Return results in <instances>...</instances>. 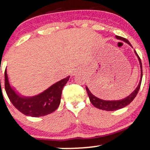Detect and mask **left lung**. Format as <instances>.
Returning a JSON list of instances; mask_svg holds the SVG:
<instances>
[{
  "label": "left lung",
  "instance_id": "8db88e82",
  "mask_svg": "<svg viewBox=\"0 0 150 150\" xmlns=\"http://www.w3.org/2000/svg\"><path fill=\"white\" fill-rule=\"evenodd\" d=\"M116 37L118 39H120V40L124 41L125 42L128 43V44L131 45L130 44V42H128V39H125V38L119 37V36H116ZM136 55H137V58H138L139 62H140V68H141V78L140 80V82H139V85L137 86V87L135 89L133 92L131 94L127 97L125 99H122V100H118V101H105L102 100V99H99V98L96 97L95 96L93 95L92 93L89 90V89L87 88V87H86V90H87V94H88L89 100H90L91 103L94 105V106H95L96 108H99V109L101 110H105V111H116V110L120 109V108H122L125 106H128V105L130 104V102H132L133 101V99H135L136 95L138 93L139 89H140V85H141V82H142V63H141V60L139 56L137 55V53L135 52Z\"/></svg>",
  "mask_w": 150,
  "mask_h": 150
}]
</instances>
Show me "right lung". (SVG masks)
Masks as SVG:
<instances>
[{"label": "right lung", "mask_w": 150, "mask_h": 150, "mask_svg": "<svg viewBox=\"0 0 150 150\" xmlns=\"http://www.w3.org/2000/svg\"><path fill=\"white\" fill-rule=\"evenodd\" d=\"M69 78L68 76L56 82L39 95L24 97L17 94L11 88L6 69L5 89L10 101L19 111L26 116L39 117L50 114L57 109L61 102L62 90Z\"/></svg>", "instance_id": "add662e5"}]
</instances>
